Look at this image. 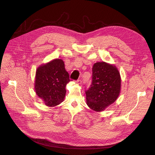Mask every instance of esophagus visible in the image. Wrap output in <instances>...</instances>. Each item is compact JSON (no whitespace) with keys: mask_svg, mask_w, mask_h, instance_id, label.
<instances>
[{"mask_svg":"<svg viewBox=\"0 0 155 155\" xmlns=\"http://www.w3.org/2000/svg\"><path fill=\"white\" fill-rule=\"evenodd\" d=\"M81 80H80V79H78V80H77V81H76V83H78V84H81Z\"/></svg>","mask_w":155,"mask_h":155,"instance_id":"obj_1","label":"esophagus"}]
</instances>
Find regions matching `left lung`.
I'll return each mask as SVG.
<instances>
[{"instance_id": "left-lung-1", "label": "left lung", "mask_w": 155, "mask_h": 155, "mask_svg": "<svg viewBox=\"0 0 155 155\" xmlns=\"http://www.w3.org/2000/svg\"><path fill=\"white\" fill-rule=\"evenodd\" d=\"M91 84L85 90L87 105L96 112L104 110L118 97L121 88L120 75L115 66L96 62L92 69Z\"/></svg>"}]
</instances>
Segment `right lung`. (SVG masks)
I'll list each match as a JSON object with an SVG mask.
<instances>
[{
  "mask_svg": "<svg viewBox=\"0 0 155 155\" xmlns=\"http://www.w3.org/2000/svg\"><path fill=\"white\" fill-rule=\"evenodd\" d=\"M71 81L62 60L56 59L37 69L35 90L46 105L54 107L62 102L66 93L65 86Z\"/></svg>",
  "mask_w": 155,
  "mask_h": 155,
  "instance_id": "add662e5",
  "label": "right lung"
}]
</instances>
